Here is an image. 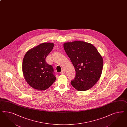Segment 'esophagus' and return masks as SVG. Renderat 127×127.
Returning <instances> with one entry per match:
<instances>
[{
	"label": "esophagus",
	"mask_w": 127,
	"mask_h": 127,
	"mask_svg": "<svg viewBox=\"0 0 127 127\" xmlns=\"http://www.w3.org/2000/svg\"><path fill=\"white\" fill-rule=\"evenodd\" d=\"M65 72V70L64 69H63L62 71H61V72H60V74H64Z\"/></svg>",
	"instance_id": "obj_1"
}]
</instances>
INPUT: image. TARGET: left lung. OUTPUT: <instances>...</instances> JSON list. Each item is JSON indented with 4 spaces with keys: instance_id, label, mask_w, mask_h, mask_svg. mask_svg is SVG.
I'll use <instances>...</instances> for the list:
<instances>
[{
    "instance_id": "obj_1",
    "label": "left lung",
    "mask_w": 127,
    "mask_h": 127,
    "mask_svg": "<svg viewBox=\"0 0 127 127\" xmlns=\"http://www.w3.org/2000/svg\"><path fill=\"white\" fill-rule=\"evenodd\" d=\"M64 48L76 70L72 86L78 91L90 89L101 76L103 64L101 55L94 45L83 41L67 42Z\"/></svg>"
}]
</instances>
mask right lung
Here are the masks:
<instances>
[{"label": "right lung", "instance_id": "add662e5", "mask_svg": "<svg viewBox=\"0 0 127 127\" xmlns=\"http://www.w3.org/2000/svg\"><path fill=\"white\" fill-rule=\"evenodd\" d=\"M53 47V43H44L30 49L25 55L23 75L27 83L34 89L44 91L56 80L53 67L45 61Z\"/></svg>", "mask_w": 127, "mask_h": 127}]
</instances>
